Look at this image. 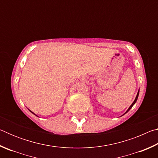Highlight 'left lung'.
Returning <instances> with one entry per match:
<instances>
[{
	"label": "left lung",
	"instance_id": "1",
	"mask_svg": "<svg viewBox=\"0 0 158 158\" xmlns=\"http://www.w3.org/2000/svg\"><path fill=\"white\" fill-rule=\"evenodd\" d=\"M139 90H138V93H137V96H136V98H135V100H134V102H132V105H130V107L128 108V109H127V110L126 111H125V113L124 114H126V113H127V112L129 111L131 109H132V106H133V105H135V104L136 103V102H137V99H138V96H139ZM124 114H123V115H124ZM123 115H122V116H123Z\"/></svg>",
	"mask_w": 158,
	"mask_h": 158
}]
</instances>
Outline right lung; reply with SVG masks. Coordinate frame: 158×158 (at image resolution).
Wrapping results in <instances>:
<instances>
[{"label":"right lung","mask_w":158,"mask_h":158,"mask_svg":"<svg viewBox=\"0 0 158 158\" xmlns=\"http://www.w3.org/2000/svg\"><path fill=\"white\" fill-rule=\"evenodd\" d=\"M29 111H31V113H32V114H34V115H35V116H37V115H36V114H35V113H33V111H31V110H29Z\"/></svg>","instance_id":"right-lung-1"}]
</instances>
